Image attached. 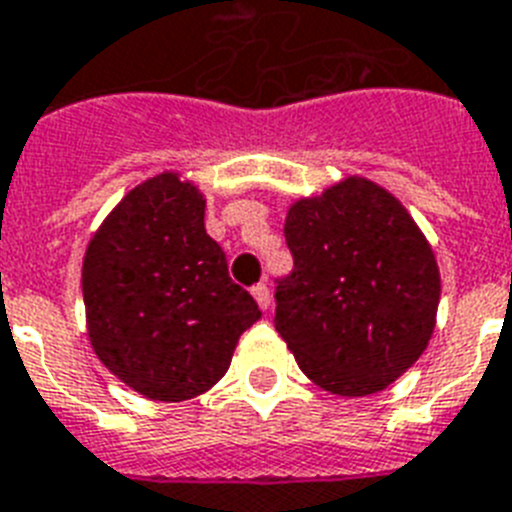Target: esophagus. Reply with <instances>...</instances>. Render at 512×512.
<instances>
[{"mask_svg":"<svg viewBox=\"0 0 512 512\" xmlns=\"http://www.w3.org/2000/svg\"><path fill=\"white\" fill-rule=\"evenodd\" d=\"M253 298H256V303H259L261 311H266V308L272 306V293H269V287L264 285V282H259V285L251 287Z\"/></svg>","mask_w":512,"mask_h":512,"instance_id":"1","label":"esophagus"}]
</instances>
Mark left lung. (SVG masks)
Here are the masks:
<instances>
[{"mask_svg":"<svg viewBox=\"0 0 512 512\" xmlns=\"http://www.w3.org/2000/svg\"><path fill=\"white\" fill-rule=\"evenodd\" d=\"M293 272L277 282L274 327L301 371L342 398L374 395L432 340L439 269L390 190L345 177L287 209Z\"/></svg>","mask_w":512,"mask_h":512,"instance_id":"1","label":"left lung"}]
</instances>
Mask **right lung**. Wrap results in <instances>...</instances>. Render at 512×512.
<instances>
[{
  "instance_id": "right-lung-1",
  "label": "right lung",
  "mask_w": 512,
  "mask_h": 512,
  "mask_svg": "<svg viewBox=\"0 0 512 512\" xmlns=\"http://www.w3.org/2000/svg\"><path fill=\"white\" fill-rule=\"evenodd\" d=\"M201 190L177 172L135 185L86 248L83 301L99 361L143 398L180 403L225 377L261 319L206 235Z\"/></svg>"
}]
</instances>
